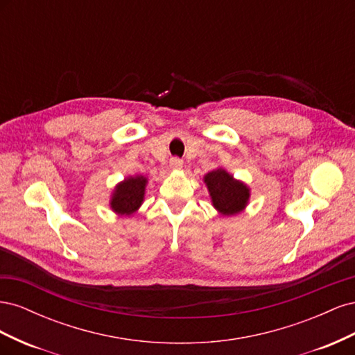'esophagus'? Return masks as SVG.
Here are the masks:
<instances>
[{"mask_svg": "<svg viewBox=\"0 0 355 355\" xmlns=\"http://www.w3.org/2000/svg\"><path fill=\"white\" fill-rule=\"evenodd\" d=\"M182 164H184V161H182L180 158H171L170 159V166L173 167V168H178V167H182Z\"/></svg>", "mask_w": 355, "mask_h": 355, "instance_id": "obj_1", "label": "esophagus"}]
</instances>
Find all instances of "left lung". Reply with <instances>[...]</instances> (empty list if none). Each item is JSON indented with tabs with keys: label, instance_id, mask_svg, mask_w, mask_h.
Wrapping results in <instances>:
<instances>
[{
	"label": "left lung",
	"instance_id": "left-lung-1",
	"mask_svg": "<svg viewBox=\"0 0 355 355\" xmlns=\"http://www.w3.org/2000/svg\"><path fill=\"white\" fill-rule=\"evenodd\" d=\"M204 182L209 188L213 206L223 214H235L241 211L247 200L249 189L241 182L234 180L227 171L218 168L204 176Z\"/></svg>",
	"mask_w": 355,
	"mask_h": 355
}]
</instances>
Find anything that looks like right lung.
Here are the masks:
<instances>
[{"mask_svg": "<svg viewBox=\"0 0 355 355\" xmlns=\"http://www.w3.org/2000/svg\"><path fill=\"white\" fill-rule=\"evenodd\" d=\"M146 179L144 176L128 178L115 188L111 200V207L121 214H130L136 211L144 201Z\"/></svg>", "mask_w": 355, "mask_h": 355, "instance_id": "add662e5", "label": "right lung"}]
</instances>
